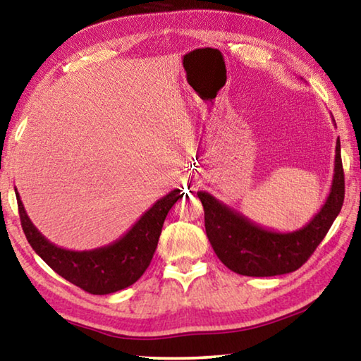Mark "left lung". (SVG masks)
I'll return each mask as SVG.
<instances>
[{
  "instance_id": "obj_1",
  "label": "left lung",
  "mask_w": 361,
  "mask_h": 361,
  "mask_svg": "<svg viewBox=\"0 0 361 361\" xmlns=\"http://www.w3.org/2000/svg\"><path fill=\"white\" fill-rule=\"evenodd\" d=\"M197 197L204 205L207 237L226 267L248 277H272L296 271L325 239L344 204L339 138L336 142L334 175L328 197L320 212L301 229L293 232L266 229L209 192L199 191Z\"/></svg>"
}]
</instances>
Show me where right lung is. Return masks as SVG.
<instances>
[{
	"label": "right lung",
	"mask_w": 361,
	"mask_h": 361,
	"mask_svg": "<svg viewBox=\"0 0 361 361\" xmlns=\"http://www.w3.org/2000/svg\"><path fill=\"white\" fill-rule=\"evenodd\" d=\"M22 229L36 255L59 276L90 295H109L137 282L148 269L162 232L169 210L178 200L180 189H173L145 212L132 228L109 245L75 252L54 245L35 228L16 189Z\"/></svg>",
	"instance_id": "right-lung-1"
}]
</instances>
